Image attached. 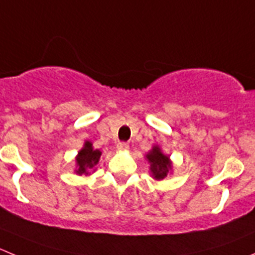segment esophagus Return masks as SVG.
<instances>
[{
    "label": "esophagus",
    "instance_id": "34e87169",
    "mask_svg": "<svg viewBox=\"0 0 255 255\" xmlns=\"http://www.w3.org/2000/svg\"><path fill=\"white\" fill-rule=\"evenodd\" d=\"M118 149L119 150H123V151H124V150H128V149H129V144H128V142H119V144H118Z\"/></svg>",
    "mask_w": 255,
    "mask_h": 255
}]
</instances>
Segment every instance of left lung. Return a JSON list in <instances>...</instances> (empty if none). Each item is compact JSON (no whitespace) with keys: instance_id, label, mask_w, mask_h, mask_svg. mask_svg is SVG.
<instances>
[{"instance_id":"8db88e82","label":"left lung","mask_w":255,"mask_h":255,"mask_svg":"<svg viewBox=\"0 0 255 255\" xmlns=\"http://www.w3.org/2000/svg\"><path fill=\"white\" fill-rule=\"evenodd\" d=\"M146 157L150 162V170H151L152 176L157 180L165 178L168 171L171 169V162L169 157L162 154L157 146H155L146 155Z\"/></svg>"}]
</instances>
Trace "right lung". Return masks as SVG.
Segmentation results:
<instances>
[{"label": "right lung", "mask_w": 255, "mask_h": 255, "mask_svg": "<svg viewBox=\"0 0 255 255\" xmlns=\"http://www.w3.org/2000/svg\"><path fill=\"white\" fill-rule=\"evenodd\" d=\"M101 151L99 150L93 149V144L89 141L85 142L84 149L80 150L79 155L76 157V162L79 169L76 170L77 174H89L90 169H93L94 166L99 162V159H100Z\"/></svg>", "instance_id": "obj_1"}]
</instances>
